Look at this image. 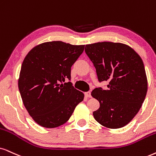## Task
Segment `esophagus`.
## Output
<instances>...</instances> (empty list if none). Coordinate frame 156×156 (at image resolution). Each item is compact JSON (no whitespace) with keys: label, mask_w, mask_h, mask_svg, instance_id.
I'll return each instance as SVG.
<instances>
[{"label":"esophagus","mask_w":156,"mask_h":156,"mask_svg":"<svg viewBox=\"0 0 156 156\" xmlns=\"http://www.w3.org/2000/svg\"><path fill=\"white\" fill-rule=\"evenodd\" d=\"M85 95H86V97H88V98L91 97V94H90V91H87V92L85 93Z\"/></svg>","instance_id":"1"}]
</instances>
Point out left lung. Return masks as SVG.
I'll list each match as a JSON object with an SVG mask.
<instances>
[{"mask_svg":"<svg viewBox=\"0 0 156 156\" xmlns=\"http://www.w3.org/2000/svg\"><path fill=\"white\" fill-rule=\"evenodd\" d=\"M85 52L94 64L100 83L108 81L107 89L96 88L91 96L100 107L93 112L98 123L117 129L135 117L145 100L147 80L139 55L130 47L109 42L86 44Z\"/></svg>","mask_w":156,"mask_h":156,"instance_id":"obj_1","label":"left lung"}]
</instances>
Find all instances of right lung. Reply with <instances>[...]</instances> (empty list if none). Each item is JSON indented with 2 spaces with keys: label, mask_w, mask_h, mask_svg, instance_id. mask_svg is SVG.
Returning a JSON list of instances; mask_svg holds the SVG:
<instances>
[{
  "label": "right lung",
  "mask_w": 156,
  "mask_h": 156,
  "mask_svg": "<svg viewBox=\"0 0 156 156\" xmlns=\"http://www.w3.org/2000/svg\"><path fill=\"white\" fill-rule=\"evenodd\" d=\"M84 46L61 41L44 42L34 47L23 60L19 89L29 115L42 127L63 125L83 100L84 94L70 80L71 67ZM67 78L69 81L63 83Z\"/></svg>",
  "instance_id": "right-lung-1"
}]
</instances>
